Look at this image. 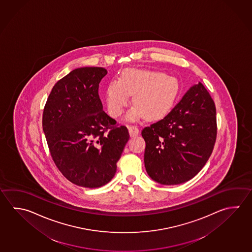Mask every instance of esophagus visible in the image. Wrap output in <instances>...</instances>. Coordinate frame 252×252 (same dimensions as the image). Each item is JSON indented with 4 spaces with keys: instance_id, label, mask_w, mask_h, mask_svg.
I'll return each mask as SVG.
<instances>
[{
    "instance_id": "1",
    "label": "esophagus",
    "mask_w": 252,
    "mask_h": 252,
    "mask_svg": "<svg viewBox=\"0 0 252 252\" xmlns=\"http://www.w3.org/2000/svg\"><path fill=\"white\" fill-rule=\"evenodd\" d=\"M128 133H129V136L131 137H136L138 134H139V129L134 126V125H130L128 126Z\"/></svg>"
}]
</instances>
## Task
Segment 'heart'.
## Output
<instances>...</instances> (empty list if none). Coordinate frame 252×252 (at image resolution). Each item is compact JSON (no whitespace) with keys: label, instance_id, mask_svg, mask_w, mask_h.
Masks as SVG:
<instances>
[{"label":"heart","instance_id":"1","mask_svg":"<svg viewBox=\"0 0 252 252\" xmlns=\"http://www.w3.org/2000/svg\"><path fill=\"white\" fill-rule=\"evenodd\" d=\"M180 93L179 79L148 69L126 68L120 79L112 80L106 87V105L110 115L119 117L133 95L135 106L127 115L128 119L146 116L159 120L168 115Z\"/></svg>","mask_w":252,"mask_h":252}]
</instances>
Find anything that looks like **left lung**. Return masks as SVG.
I'll use <instances>...</instances> for the list:
<instances>
[{"label": "left lung", "instance_id": "left-lung-1", "mask_svg": "<svg viewBox=\"0 0 252 252\" xmlns=\"http://www.w3.org/2000/svg\"><path fill=\"white\" fill-rule=\"evenodd\" d=\"M147 174L166 186L185 183L205 165L217 137L215 103L203 84L193 85L173 109L144 128Z\"/></svg>", "mask_w": 252, "mask_h": 252}]
</instances>
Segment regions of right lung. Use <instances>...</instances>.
<instances>
[{
    "mask_svg": "<svg viewBox=\"0 0 252 252\" xmlns=\"http://www.w3.org/2000/svg\"><path fill=\"white\" fill-rule=\"evenodd\" d=\"M103 67H81L62 78L47 99L42 128L60 172L79 187L100 188L116 172L129 135L103 111Z\"/></svg>",
    "mask_w": 252,
    "mask_h": 252,
    "instance_id": "obj_1",
    "label": "right lung"
}]
</instances>
